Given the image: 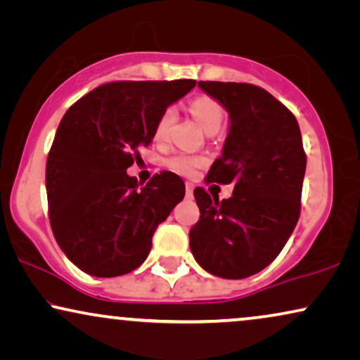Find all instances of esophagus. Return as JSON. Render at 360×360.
<instances>
[{
  "mask_svg": "<svg viewBox=\"0 0 360 360\" xmlns=\"http://www.w3.org/2000/svg\"><path fill=\"white\" fill-rule=\"evenodd\" d=\"M193 191H194V186L191 183H186V195H188V198H193Z\"/></svg>",
  "mask_w": 360,
  "mask_h": 360,
  "instance_id": "esophagus-1",
  "label": "esophagus"
}]
</instances>
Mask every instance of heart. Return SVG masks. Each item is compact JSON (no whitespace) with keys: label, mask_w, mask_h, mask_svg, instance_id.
<instances>
[{"label":"heart","mask_w":360,"mask_h":360,"mask_svg":"<svg viewBox=\"0 0 360 360\" xmlns=\"http://www.w3.org/2000/svg\"><path fill=\"white\" fill-rule=\"evenodd\" d=\"M191 113L198 118V122L202 124V128L207 133L219 131L224 122V107L219 100L207 95L198 97L191 103ZM176 122V108L167 107L165 112L160 115L158 122L155 124V138L158 141H165L169 136L172 123ZM166 166L169 169L176 171L177 174L191 176L194 174L195 169L202 167L205 165V160L202 156H193L188 153H174V155L166 158Z\"/></svg>","instance_id":"1"}]
</instances>
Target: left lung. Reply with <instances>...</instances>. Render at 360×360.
I'll return each instance as SVG.
<instances>
[{"mask_svg":"<svg viewBox=\"0 0 360 360\" xmlns=\"http://www.w3.org/2000/svg\"><path fill=\"white\" fill-rule=\"evenodd\" d=\"M199 87L227 108L229 135L205 183L233 184L219 200L194 189L200 217L189 232L191 252L204 270L240 280L278 257L296 227L306 171L300 124L265 89L252 84L202 82Z\"/></svg>","mask_w":360,"mask_h":360,"instance_id":"left-lung-1","label":"left lung"}]
</instances>
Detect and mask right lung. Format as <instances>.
I'll return each instance as SVG.
<instances>
[{
	"label": "right lung",
	"mask_w": 360,
	"mask_h": 360,
	"mask_svg": "<svg viewBox=\"0 0 360 360\" xmlns=\"http://www.w3.org/2000/svg\"><path fill=\"white\" fill-rule=\"evenodd\" d=\"M195 80H118L94 89L62 117L46 165L52 233L67 258L98 278L130 273L184 198V183L161 171L140 188L127 169L155 136L160 115Z\"/></svg>",
	"instance_id": "add662e5"
}]
</instances>
